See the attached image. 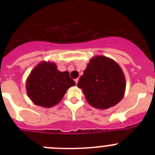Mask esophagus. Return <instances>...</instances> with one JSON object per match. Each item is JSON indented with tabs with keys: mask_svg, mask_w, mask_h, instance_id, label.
<instances>
[{
	"mask_svg": "<svg viewBox=\"0 0 155 155\" xmlns=\"http://www.w3.org/2000/svg\"><path fill=\"white\" fill-rule=\"evenodd\" d=\"M78 81H79L78 78H77V79H75V80H74V81H75V83H76V84H78Z\"/></svg>",
	"mask_w": 155,
	"mask_h": 155,
	"instance_id": "1",
	"label": "esophagus"
}]
</instances>
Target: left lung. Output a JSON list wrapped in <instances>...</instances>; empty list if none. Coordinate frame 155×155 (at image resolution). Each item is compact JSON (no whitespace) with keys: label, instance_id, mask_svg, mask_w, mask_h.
<instances>
[{"label":"left lung","instance_id":"obj_1","mask_svg":"<svg viewBox=\"0 0 155 155\" xmlns=\"http://www.w3.org/2000/svg\"><path fill=\"white\" fill-rule=\"evenodd\" d=\"M78 87L81 88L87 102L99 109H107L123 99L126 79L120 66L104 56L90 60Z\"/></svg>","mask_w":155,"mask_h":155}]
</instances>
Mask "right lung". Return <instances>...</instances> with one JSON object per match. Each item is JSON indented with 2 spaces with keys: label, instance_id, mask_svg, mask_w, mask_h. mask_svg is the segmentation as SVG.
<instances>
[{
  "label": "right lung",
  "instance_id": "1",
  "mask_svg": "<svg viewBox=\"0 0 155 155\" xmlns=\"http://www.w3.org/2000/svg\"><path fill=\"white\" fill-rule=\"evenodd\" d=\"M75 82L68 71L57 70L53 62L42 61L31 71L26 80L28 98L34 104L51 108L61 102L66 91Z\"/></svg>",
  "mask_w": 155,
  "mask_h": 155
}]
</instances>
